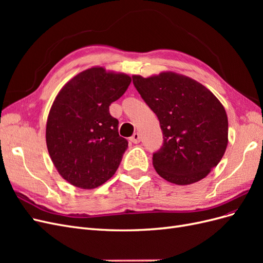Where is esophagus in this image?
<instances>
[{
  "label": "esophagus",
  "mask_w": 263,
  "mask_h": 263,
  "mask_svg": "<svg viewBox=\"0 0 263 263\" xmlns=\"http://www.w3.org/2000/svg\"><path fill=\"white\" fill-rule=\"evenodd\" d=\"M129 140L133 142V144H138V142H140V135L138 133H135L129 138Z\"/></svg>",
  "instance_id": "esophagus-1"
}]
</instances>
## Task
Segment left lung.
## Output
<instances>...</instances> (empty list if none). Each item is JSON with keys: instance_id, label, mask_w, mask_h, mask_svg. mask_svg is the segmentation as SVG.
Segmentation results:
<instances>
[{"instance_id": "obj_1", "label": "left lung", "mask_w": 263, "mask_h": 263, "mask_svg": "<svg viewBox=\"0 0 263 263\" xmlns=\"http://www.w3.org/2000/svg\"><path fill=\"white\" fill-rule=\"evenodd\" d=\"M133 83L160 123L163 144L153 155L157 173L179 185L205 178L221 160L228 142L221 103L201 83L173 72L133 76Z\"/></svg>"}]
</instances>
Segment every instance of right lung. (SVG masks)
Wrapping results in <instances>:
<instances>
[{"label": "right lung", "mask_w": 263, "mask_h": 263, "mask_svg": "<svg viewBox=\"0 0 263 263\" xmlns=\"http://www.w3.org/2000/svg\"><path fill=\"white\" fill-rule=\"evenodd\" d=\"M130 77L91 68L70 80L55 98L47 119L46 142L61 177L94 189L114 176L128 141L119 136L109 105L128 89Z\"/></svg>", "instance_id": "obj_1"}]
</instances>
